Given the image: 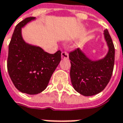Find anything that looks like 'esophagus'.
<instances>
[{
    "label": "esophagus",
    "mask_w": 123,
    "mask_h": 123,
    "mask_svg": "<svg viewBox=\"0 0 123 123\" xmlns=\"http://www.w3.org/2000/svg\"><path fill=\"white\" fill-rule=\"evenodd\" d=\"M69 57L68 53L66 51H62V59L63 60H67Z\"/></svg>",
    "instance_id": "esophagus-1"
}]
</instances>
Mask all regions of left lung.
I'll list each match as a JSON object with an SVG mask.
<instances>
[{
    "label": "left lung",
    "instance_id": "1",
    "mask_svg": "<svg viewBox=\"0 0 123 123\" xmlns=\"http://www.w3.org/2000/svg\"><path fill=\"white\" fill-rule=\"evenodd\" d=\"M104 32L108 52L103 58L91 60L80 48L69 53L72 85L84 96H92L102 91L112 74L115 50L108 30Z\"/></svg>",
    "mask_w": 123,
    "mask_h": 123
}]
</instances>
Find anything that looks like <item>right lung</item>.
<instances>
[{
	"label": "right lung",
	"mask_w": 123,
	"mask_h": 123,
	"mask_svg": "<svg viewBox=\"0 0 123 123\" xmlns=\"http://www.w3.org/2000/svg\"><path fill=\"white\" fill-rule=\"evenodd\" d=\"M35 19L27 17L16 25L7 59V70L13 85L19 91L29 95L40 93L47 88L61 61L60 51L50 54L24 40L21 29Z\"/></svg>",
	"instance_id": "right-lung-1"
}]
</instances>
